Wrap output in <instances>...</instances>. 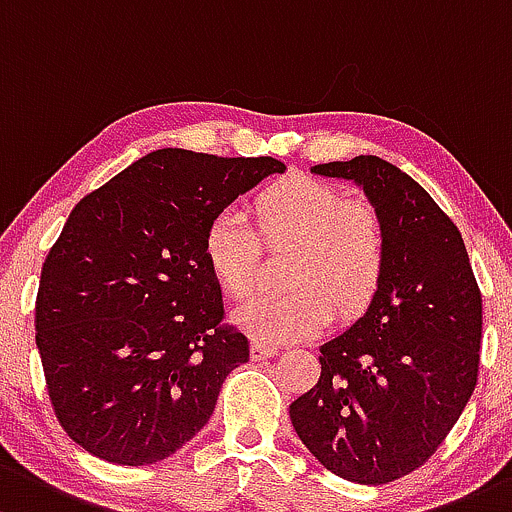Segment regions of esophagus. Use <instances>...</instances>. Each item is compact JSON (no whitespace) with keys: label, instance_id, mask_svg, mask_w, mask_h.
Returning <instances> with one entry per match:
<instances>
[{"label":"esophagus","instance_id":"1","mask_svg":"<svg viewBox=\"0 0 512 512\" xmlns=\"http://www.w3.org/2000/svg\"><path fill=\"white\" fill-rule=\"evenodd\" d=\"M250 355L252 360H267L272 358V355H277V346H270V343H262V341H252Z\"/></svg>","mask_w":512,"mask_h":512}]
</instances>
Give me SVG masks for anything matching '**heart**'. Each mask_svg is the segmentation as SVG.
Segmentation results:
<instances>
[{"label": "heart", "instance_id": "b5f03b06", "mask_svg": "<svg viewBox=\"0 0 512 512\" xmlns=\"http://www.w3.org/2000/svg\"><path fill=\"white\" fill-rule=\"evenodd\" d=\"M255 224L270 245H294L287 262L289 292L260 294L235 311V324L262 343L316 336L370 306L390 265V233L368 201H346L338 188L311 176H284L252 201ZM257 229V230H258ZM256 230V231H257ZM238 208L215 213L203 233V257L230 297L257 287L262 242Z\"/></svg>", "mask_w": 512, "mask_h": 512}]
</instances>
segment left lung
Listing matches in <instances>:
<instances>
[{"mask_svg":"<svg viewBox=\"0 0 512 512\" xmlns=\"http://www.w3.org/2000/svg\"><path fill=\"white\" fill-rule=\"evenodd\" d=\"M311 171L363 188L385 218L390 265L368 311L319 348V380L289 417L321 466L380 486L419 469L471 400L481 289L459 228L405 171L380 157Z\"/></svg>","mask_w":512,"mask_h":512,"instance_id":"8db88e82","label":"left lung"}]
</instances>
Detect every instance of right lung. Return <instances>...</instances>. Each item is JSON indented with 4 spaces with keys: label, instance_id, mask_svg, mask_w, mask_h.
<instances>
[{
    "label": "right lung",
    "instance_id": "obj_1",
    "mask_svg": "<svg viewBox=\"0 0 512 512\" xmlns=\"http://www.w3.org/2000/svg\"><path fill=\"white\" fill-rule=\"evenodd\" d=\"M284 169L272 157L159 149L73 208L43 262L36 346L53 412L75 444L144 466L206 427L250 343L223 324L203 233Z\"/></svg>",
    "mask_w": 512,
    "mask_h": 512
}]
</instances>
